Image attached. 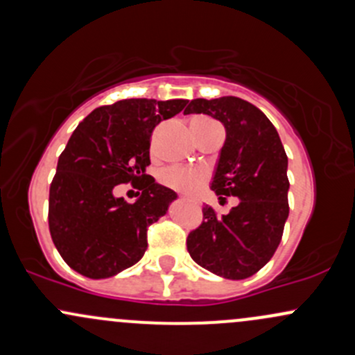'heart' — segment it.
I'll list each match as a JSON object with an SVG mask.
<instances>
[{"mask_svg":"<svg viewBox=\"0 0 355 355\" xmlns=\"http://www.w3.org/2000/svg\"><path fill=\"white\" fill-rule=\"evenodd\" d=\"M193 121H206L204 117H197ZM207 178L206 170L202 168H192V166H170L162 171L159 175V182L166 187L178 190V192L193 193L204 180Z\"/></svg>","mask_w":355,"mask_h":355,"instance_id":"heart-1","label":"heart"}]
</instances>
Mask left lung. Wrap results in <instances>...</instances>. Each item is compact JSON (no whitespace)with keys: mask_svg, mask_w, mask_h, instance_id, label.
<instances>
[{"mask_svg":"<svg viewBox=\"0 0 355 355\" xmlns=\"http://www.w3.org/2000/svg\"><path fill=\"white\" fill-rule=\"evenodd\" d=\"M184 114L211 115L225 125L211 190L221 200L238 197L227 214L202 209L204 221L189 234L187 250L206 270L241 281L266 266L281 243L289 216L284 146L267 115L238 96L196 98Z\"/></svg>","mask_w":355,"mask_h":355,"instance_id":"8db88e82","label":"left lung"}]
</instances>
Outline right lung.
<instances>
[{
    "label": "right lung",
    "instance_id": "right-lung-1",
    "mask_svg": "<svg viewBox=\"0 0 355 355\" xmlns=\"http://www.w3.org/2000/svg\"><path fill=\"white\" fill-rule=\"evenodd\" d=\"M185 105L182 98L121 100L93 110L71 134L51 184L49 230L78 274L107 279L143 259L148 227L177 199L146 173L149 137ZM128 181L144 190L134 205L113 196Z\"/></svg>",
    "mask_w": 355,
    "mask_h": 355
}]
</instances>
